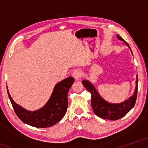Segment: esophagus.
Returning a JSON list of instances; mask_svg holds the SVG:
<instances>
[{
    "label": "esophagus",
    "instance_id": "obj_1",
    "mask_svg": "<svg viewBox=\"0 0 148 148\" xmlns=\"http://www.w3.org/2000/svg\"><path fill=\"white\" fill-rule=\"evenodd\" d=\"M72 75H73V77L75 78V79L77 80V79H78V78L82 77V71L79 70H75L73 72V73H72Z\"/></svg>",
    "mask_w": 148,
    "mask_h": 148
}]
</instances>
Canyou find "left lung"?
<instances>
[{
    "label": "left lung",
    "mask_w": 148,
    "mask_h": 148,
    "mask_svg": "<svg viewBox=\"0 0 148 148\" xmlns=\"http://www.w3.org/2000/svg\"><path fill=\"white\" fill-rule=\"evenodd\" d=\"M117 38L119 40L123 41L126 45L131 50L128 43H126L125 40L121 37L120 36L117 34ZM132 53V51L131 50ZM82 84L86 89L91 94V105L92 109L94 110L96 116L102 119H109L115 121L125 116L132 108L134 107L136 102L137 96V85H138V77L137 76L136 80V87L133 96L130 98L128 99H126L124 102H122L118 104L110 103L108 102L105 101L102 98L98 92L96 91L95 87L93 86L91 83H90L88 80H83Z\"/></svg>",
    "instance_id": "8db88e82"
}]
</instances>
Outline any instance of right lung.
Returning <instances> with one entry per match:
<instances>
[{
    "mask_svg": "<svg viewBox=\"0 0 148 148\" xmlns=\"http://www.w3.org/2000/svg\"><path fill=\"white\" fill-rule=\"evenodd\" d=\"M73 77H68L57 84L49 101L40 109L29 111L16 104L7 91L12 106L18 118L24 123L36 128H47L60 121L68 108V93L73 84Z\"/></svg>",
    "mask_w": 148,
    "mask_h": 148,
    "instance_id": "1",
    "label": "right lung"
}]
</instances>
